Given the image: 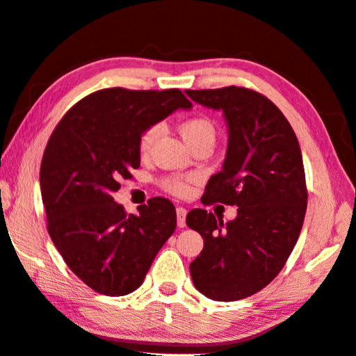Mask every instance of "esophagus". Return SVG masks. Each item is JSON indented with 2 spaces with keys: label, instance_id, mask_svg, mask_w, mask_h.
I'll return each instance as SVG.
<instances>
[{
  "label": "esophagus",
  "instance_id": "esophagus-1",
  "mask_svg": "<svg viewBox=\"0 0 356 356\" xmlns=\"http://www.w3.org/2000/svg\"><path fill=\"white\" fill-rule=\"evenodd\" d=\"M177 213V226L179 227H185V218H186V210L184 207H177L176 209Z\"/></svg>",
  "mask_w": 356,
  "mask_h": 356
}]
</instances>
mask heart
Instances as JSON below:
<instances>
[{
  "label": "heart",
  "instance_id": "heart-1",
  "mask_svg": "<svg viewBox=\"0 0 356 356\" xmlns=\"http://www.w3.org/2000/svg\"><path fill=\"white\" fill-rule=\"evenodd\" d=\"M179 131L188 147L200 141H215V135H216L215 125L212 124V120H209L206 118H190L184 120V122L179 125ZM159 135H160V125H152V127H149L146 131H144L140 138V152L147 154L156 138H159ZM163 185L166 190H170L171 193H176V195H185V193H188L190 190L188 182L182 177L166 179Z\"/></svg>",
  "mask_w": 356,
  "mask_h": 356
}]
</instances>
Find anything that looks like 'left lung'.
<instances>
[{"label":"left lung","instance_id":"left-lung-1","mask_svg":"<svg viewBox=\"0 0 356 356\" xmlns=\"http://www.w3.org/2000/svg\"><path fill=\"white\" fill-rule=\"evenodd\" d=\"M185 94L222 111L227 125L225 163L201 201L237 206L226 225L204 209L186 215L204 238L191 280L210 300H242L275 280L297 243L308 202L303 156L289 120L262 94L237 86Z\"/></svg>","mask_w":356,"mask_h":356}]
</instances>
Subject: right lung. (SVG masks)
Segmentation results:
<instances>
[{
  "mask_svg": "<svg viewBox=\"0 0 356 356\" xmlns=\"http://www.w3.org/2000/svg\"><path fill=\"white\" fill-rule=\"evenodd\" d=\"M191 102L179 89H102L59 120L40 165L48 234L65 264L95 292L120 297L143 284L172 236L176 209L152 197L138 213L113 200L120 179L140 166V138Z\"/></svg>",
  "mask_w": 356,
  "mask_h": 356,
  "instance_id": "1",
  "label": "right lung"
}]
</instances>
